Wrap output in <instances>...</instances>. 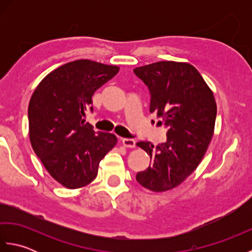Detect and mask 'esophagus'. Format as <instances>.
Segmentation results:
<instances>
[{"mask_svg": "<svg viewBox=\"0 0 252 252\" xmlns=\"http://www.w3.org/2000/svg\"><path fill=\"white\" fill-rule=\"evenodd\" d=\"M122 144H123V146H126V147L134 148L136 142H135V140H133V138H122Z\"/></svg>", "mask_w": 252, "mask_h": 252, "instance_id": "34e87169", "label": "esophagus"}]
</instances>
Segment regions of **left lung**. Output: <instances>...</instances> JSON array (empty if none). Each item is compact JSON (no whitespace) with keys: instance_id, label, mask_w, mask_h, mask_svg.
Returning <instances> with one entry per match:
<instances>
[{"instance_id":"left-lung-1","label":"left lung","mask_w":252,"mask_h":252,"mask_svg":"<svg viewBox=\"0 0 252 252\" xmlns=\"http://www.w3.org/2000/svg\"><path fill=\"white\" fill-rule=\"evenodd\" d=\"M146 84L149 111L161 118L167 141L154 147L138 142L152 162L136 174V181L153 191H165L180 185L194 172L205 156L213 135L217 104L197 69L187 63L158 62L135 68Z\"/></svg>"}]
</instances>
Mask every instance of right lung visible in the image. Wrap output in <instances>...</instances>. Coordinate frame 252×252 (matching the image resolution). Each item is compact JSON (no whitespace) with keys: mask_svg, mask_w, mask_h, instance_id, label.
<instances>
[{"mask_svg":"<svg viewBox=\"0 0 252 252\" xmlns=\"http://www.w3.org/2000/svg\"><path fill=\"white\" fill-rule=\"evenodd\" d=\"M119 67L89 60L63 65L34 90L28 107L32 148L53 179L80 189L97 175L101 159L117 144L115 134L95 132L84 122L93 111L92 96Z\"/></svg>","mask_w":252,"mask_h":252,"instance_id":"1","label":"right lung"}]
</instances>
